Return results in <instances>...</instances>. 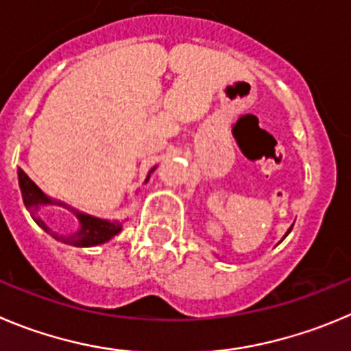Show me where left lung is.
Here are the masks:
<instances>
[{
  "mask_svg": "<svg viewBox=\"0 0 351 351\" xmlns=\"http://www.w3.org/2000/svg\"><path fill=\"white\" fill-rule=\"evenodd\" d=\"M289 232H291V228H289ZM289 232H287V234H289ZM287 234H286V235H287Z\"/></svg>",
  "mask_w": 351,
  "mask_h": 351,
  "instance_id": "left-lung-1",
  "label": "left lung"
}]
</instances>
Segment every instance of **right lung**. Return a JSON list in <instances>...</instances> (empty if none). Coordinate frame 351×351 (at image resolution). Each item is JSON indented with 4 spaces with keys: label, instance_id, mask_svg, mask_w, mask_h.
Segmentation results:
<instances>
[{
    "label": "right lung",
    "instance_id": "add662e5",
    "mask_svg": "<svg viewBox=\"0 0 351 351\" xmlns=\"http://www.w3.org/2000/svg\"><path fill=\"white\" fill-rule=\"evenodd\" d=\"M152 171L154 168L150 169V173ZM19 185H21L22 199H24V204L25 208H27V211L31 213L32 220H34L43 230L47 232V234H50L51 237L64 242V244L77 245V247H90V245L104 244V242L109 241L110 237H114V235L121 232L119 223H110V221L107 220H100V218H93V216L80 215V213H77V218H80L81 221L80 230L69 235L55 234V232H51L50 228L47 227V223H45L38 215L39 208H41L43 204H51L50 199L39 191L38 185H36L22 169H19Z\"/></svg>",
    "mask_w": 351,
    "mask_h": 351
}]
</instances>
